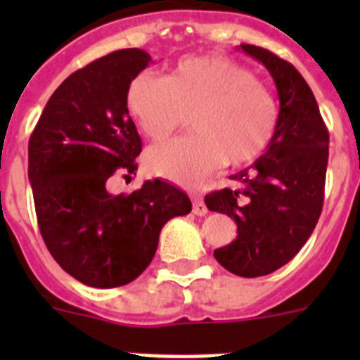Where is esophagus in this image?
<instances>
[{"instance_id":"esophagus-1","label":"esophagus","mask_w":360,"mask_h":360,"mask_svg":"<svg viewBox=\"0 0 360 360\" xmlns=\"http://www.w3.org/2000/svg\"><path fill=\"white\" fill-rule=\"evenodd\" d=\"M193 212L196 216H205L207 214V207H205V203H203L202 196L193 195Z\"/></svg>"}]
</instances>
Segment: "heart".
<instances>
[{
  "instance_id": "b5f03b06",
  "label": "heart",
  "mask_w": 360,
  "mask_h": 360,
  "mask_svg": "<svg viewBox=\"0 0 360 360\" xmlns=\"http://www.w3.org/2000/svg\"><path fill=\"white\" fill-rule=\"evenodd\" d=\"M126 108L142 133L164 141L191 113L193 135L153 146L155 173L195 184L227 162L243 167L272 144L278 103L250 70L224 56L186 57L165 77L139 73L126 90Z\"/></svg>"
}]
</instances>
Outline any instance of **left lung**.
<instances>
[{
	"mask_svg": "<svg viewBox=\"0 0 360 360\" xmlns=\"http://www.w3.org/2000/svg\"><path fill=\"white\" fill-rule=\"evenodd\" d=\"M238 50L262 63L274 79L278 128L262 157L229 176L232 187L205 196V205L238 225L236 240L214 250L216 262L241 278H259L287 265L316 229L330 136L310 86L290 63L254 44Z\"/></svg>",
	"mask_w": 360,
	"mask_h": 360,
	"instance_id": "obj_1",
	"label": "left lung"
}]
</instances>
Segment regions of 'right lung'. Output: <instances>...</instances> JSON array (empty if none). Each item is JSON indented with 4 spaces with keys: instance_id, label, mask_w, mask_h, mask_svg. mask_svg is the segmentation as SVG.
<instances>
[{
    "instance_id": "right-lung-1",
    "label": "right lung",
    "mask_w": 360,
    "mask_h": 360,
    "mask_svg": "<svg viewBox=\"0 0 360 360\" xmlns=\"http://www.w3.org/2000/svg\"><path fill=\"white\" fill-rule=\"evenodd\" d=\"M149 63L144 50L124 49L73 72L28 141L41 236L61 269L88 287L115 288L139 278L162 227L193 207L182 189L158 178L131 195L108 191L111 178H131L139 167L142 141L126 90Z\"/></svg>"
}]
</instances>
